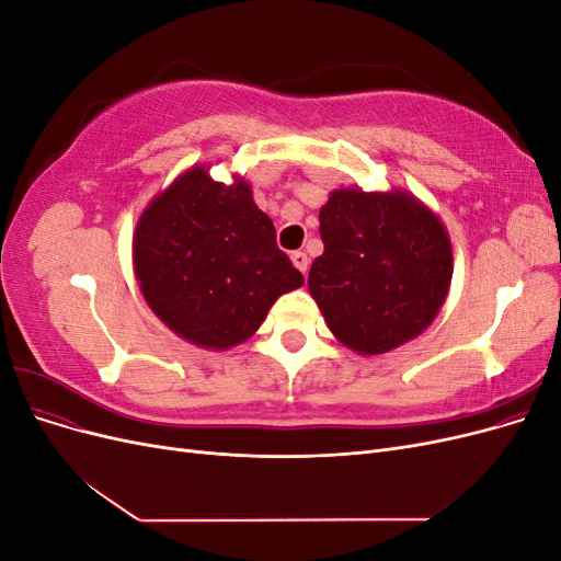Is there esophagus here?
Segmentation results:
<instances>
[{
	"instance_id": "esophagus-1",
	"label": "esophagus",
	"mask_w": 561,
	"mask_h": 561,
	"mask_svg": "<svg viewBox=\"0 0 561 561\" xmlns=\"http://www.w3.org/2000/svg\"><path fill=\"white\" fill-rule=\"evenodd\" d=\"M290 260H293V264L301 271V274L307 276V271H309V257H307V252L297 250V252H293V254H290Z\"/></svg>"
}]
</instances>
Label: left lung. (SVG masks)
<instances>
[{
    "label": "left lung",
    "mask_w": 561,
    "mask_h": 561,
    "mask_svg": "<svg viewBox=\"0 0 561 561\" xmlns=\"http://www.w3.org/2000/svg\"><path fill=\"white\" fill-rule=\"evenodd\" d=\"M325 250L309 290L344 346L379 355L419 336L443 309L451 243L443 222L407 192L336 190L320 208Z\"/></svg>",
    "instance_id": "left-lung-1"
}]
</instances>
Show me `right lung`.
<instances>
[{
	"label": "right lung",
	"instance_id": "right-lung-1",
	"mask_svg": "<svg viewBox=\"0 0 561 561\" xmlns=\"http://www.w3.org/2000/svg\"><path fill=\"white\" fill-rule=\"evenodd\" d=\"M133 264L149 309L186 342L215 351L245 342L280 295L304 285L250 184L215 182L203 165L145 208Z\"/></svg>",
	"mask_w": 561,
	"mask_h": 561
}]
</instances>
